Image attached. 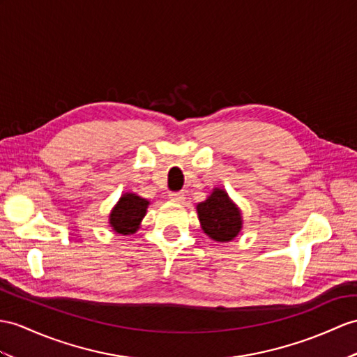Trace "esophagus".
<instances>
[{
    "mask_svg": "<svg viewBox=\"0 0 357 357\" xmlns=\"http://www.w3.org/2000/svg\"><path fill=\"white\" fill-rule=\"evenodd\" d=\"M185 197L186 195L183 190H178V192H169V199H172V202H183Z\"/></svg>",
    "mask_w": 357,
    "mask_h": 357,
    "instance_id": "34e87169",
    "label": "esophagus"
}]
</instances>
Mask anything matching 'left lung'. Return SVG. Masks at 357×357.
Returning <instances> with one entry per match:
<instances>
[{"instance_id":"obj_1","label":"left lung","mask_w":357,"mask_h":357,"mask_svg":"<svg viewBox=\"0 0 357 357\" xmlns=\"http://www.w3.org/2000/svg\"><path fill=\"white\" fill-rule=\"evenodd\" d=\"M203 230L212 239L229 242L236 238L242 227L241 213L222 189H215L204 203L197 206Z\"/></svg>"}]
</instances>
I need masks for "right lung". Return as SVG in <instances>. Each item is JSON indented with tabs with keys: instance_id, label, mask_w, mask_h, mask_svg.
Returning <instances> with one entry per match:
<instances>
[{
	"instance_id": "1",
	"label": "right lung",
	"mask_w": 357,
	"mask_h": 357,
	"mask_svg": "<svg viewBox=\"0 0 357 357\" xmlns=\"http://www.w3.org/2000/svg\"><path fill=\"white\" fill-rule=\"evenodd\" d=\"M146 199L137 197L135 194H126L121 197L119 203L110 213V225L119 234H130L136 231L139 222L145 216Z\"/></svg>"
}]
</instances>
